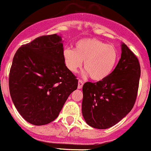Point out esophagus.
<instances>
[{
	"label": "esophagus",
	"instance_id": "obj_1",
	"mask_svg": "<svg viewBox=\"0 0 151 151\" xmlns=\"http://www.w3.org/2000/svg\"><path fill=\"white\" fill-rule=\"evenodd\" d=\"M83 85H84V82H83L81 80H78V89H81V88H82Z\"/></svg>",
	"mask_w": 151,
	"mask_h": 151
}]
</instances>
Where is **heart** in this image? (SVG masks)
<instances>
[{"label":"heart","instance_id":"b5f03b06","mask_svg":"<svg viewBox=\"0 0 151 151\" xmlns=\"http://www.w3.org/2000/svg\"><path fill=\"white\" fill-rule=\"evenodd\" d=\"M63 59L66 67L72 73H76L82 66L85 74L91 79L99 81L111 74L118 60V52L114 46L95 38H83L75 43V48H66Z\"/></svg>","mask_w":151,"mask_h":151}]
</instances>
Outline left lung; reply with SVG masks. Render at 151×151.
Instances as JSON below:
<instances>
[{
    "label": "left lung",
    "instance_id": "obj_1",
    "mask_svg": "<svg viewBox=\"0 0 151 151\" xmlns=\"http://www.w3.org/2000/svg\"><path fill=\"white\" fill-rule=\"evenodd\" d=\"M121 59L111 74L103 81L83 85V117L96 129H108L121 121L136 99L140 64L127 45L121 42Z\"/></svg>",
    "mask_w": 151,
    "mask_h": 151
}]
</instances>
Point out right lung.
<instances>
[{"label": "right lung", "instance_id": "obj_1", "mask_svg": "<svg viewBox=\"0 0 151 151\" xmlns=\"http://www.w3.org/2000/svg\"><path fill=\"white\" fill-rule=\"evenodd\" d=\"M63 53L61 36L52 34L37 37L15 54L9 93L21 116L33 125L55 120L77 89L78 79L66 67Z\"/></svg>", "mask_w": 151, "mask_h": 151}]
</instances>
